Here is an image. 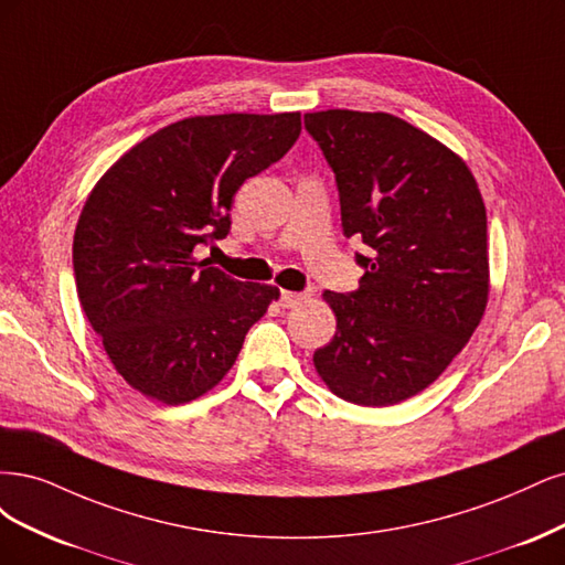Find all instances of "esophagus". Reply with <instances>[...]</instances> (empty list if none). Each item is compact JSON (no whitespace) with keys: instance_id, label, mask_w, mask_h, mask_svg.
<instances>
[{"instance_id":"34e87169","label":"esophagus","mask_w":565,"mask_h":565,"mask_svg":"<svg viewBox=\"0 0 565 565\" xmlns=\"http://www.w3.org/2000/svg\"><path fill=\"white\" fill-rule=\"evenodd\" d=\"M307 298H309V294H296V290H281L279 302H281V307L290 309V307H298V305L305 302Z\"/></svg>"}]
</instances>
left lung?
<instances>
[{
    "label": "left lung",
    "instance_id": "8db88e82",
    "mask_svg": "<svg viewBox=\"0 0 565 565\" xmlns=\"http://www.w3.org/2000/svg\"><path fill=\"white\" fill-rule=\"evenodd\" d=\"M335 173L342 232L369 248L352 294L326 290L338 331L315 352L333 394L392 406L439 377L488 302L486 206L467 163L387 113L305 115Z\"/></svg>",
    "mask_w": 565,
    "mask_h": 565
}]
</instances>
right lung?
<instances>
[{
  "label": "right lung",
  "instance_id": "right-lung-1",
  "mask_svg": "<svg viewBox=\"0 0 565 565\" xmlns=\"http://www.w3.org/2000/svg\"><path fill=\"white\" fill-rule=\"evenodd\" d=\"M300 129V113L190 117L138 142L88 194L72 244L77 296L140 394L178 406L213 390L279 298L199 260L196 246L225 239L236 190Z\"/></svg>",
  "mask_w": 565,
  "mask_h": 565
}]
</instances>
